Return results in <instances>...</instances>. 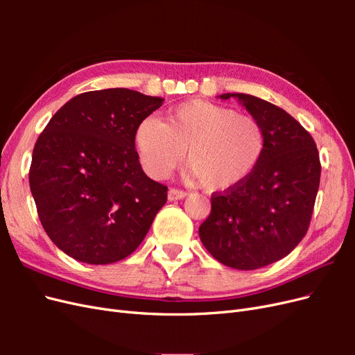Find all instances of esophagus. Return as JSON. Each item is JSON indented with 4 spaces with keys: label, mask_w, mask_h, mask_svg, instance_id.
<instances>
[{
    "label": "esophagus",
    "mask_w": 355,
    "mask_h": 355,
    "mask_svg": "<svg viewBox=\"0 0 355 355\" xmlns=\"http://www.w3.org/2000/svg\"><path fill=\"white\" fill-rule=\"evenodd\" d=\"M188 194L185 191H182V189H176V188H170L168 189V194H167V197H168V200L170 201H176V200H182V198H185Z\"/></svg>",
    "instance_id": "esophagus-1"
}]
</instances>
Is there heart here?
I'll list each match as a JSON object with an SVG mask.
<instances>
[{"label": "heart", "instance_id": "heart-1", "mask_svg": "<svg viewBox=\"0 0 355 355\" xmlns=\"http://www.w3.org/2000/svg\"><path fill=\"white\" fill-rule=\"evenodd\" d=\"M135 145L149 176L167 178L187 151L188 175L202 189L219 192L253 173L265 151V133L250 115L192 99L170 110L166 123L146 116L136 127Z\"/></svg>", "mask_w": 355, "mask_h": 355}]
</instances>
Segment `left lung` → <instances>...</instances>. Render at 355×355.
I'll use <instances>...</instances> for the list:
<instances>
[{"mask_svg": "<svg viewBox=\"0 0 355 355\" xmlns=\"http://www.w3.org/2000/svg\"><path fill=\"white\" fill-rule=\"evenodd\" d=\"M235 98L261 123L265 151L241 185L211 196L198 230L209 253L234 270H257L283 259L305 237L320 187L317 145L284 110L256 96Z\"/></svg>", "mask_w": 355, "mask_h": 355, "instance_id": "obj_1", "label": "left lung"}]
</instances>
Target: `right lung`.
<instances>
[{"mask_svg":"<svg viewBox=\"0 0 355 355\" xmlns=\"http://www.w3.org/2000/svg\"><path fill=\"white\" fill-rule=\"evenodd\" d=\"M163 101L128 89L81 93L40 135L31 192L42 228L73 259H124L166 204L167 187L145 175L135 149L136 127Z\"/></svg>","mask_w":355,"mask_h":355,"instance_id":"obj_1","label":"right lung"}]
</instances>
